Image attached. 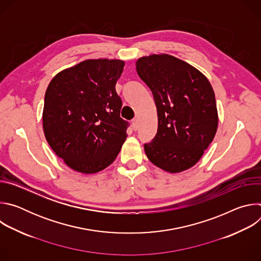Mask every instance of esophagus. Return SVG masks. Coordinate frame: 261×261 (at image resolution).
Returning <instances> with one entry per match:
<instances>
[{
    "label": "esophagus",
    "mask_w": 261,
    "mask_h": 261,
    "mask_svg": "<svg viewBox=\"0 0 261 261\" xmlns=\"http://www.w3.org/2000/svg\"><path fill=\"white\" fill-rule=\"evenodd\" d=\"M132 127L134 130H137L138 128V122H137V119H133L132 120Z\"/></svg>",
    "instance_id": "obj_1"
}]
</instances>
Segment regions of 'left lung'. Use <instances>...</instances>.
Instances as JSON below:
<instances>
[{"mask_svg": "<svg viewBox=\"0 0 261 261\" xmlns=\"http://www.w3.org/2000/svg\"><path fill=\"white\" fill-rule=\"evenodd\" d=\"M136 71L152 91L157 107V133L143 144L148 160L172 173L192 167L218 127L210 82L191 65L168 55L138 59Z\"/></svg>", "mask_w": 261, "mask_h": 261, "instance_id": "1", "label": "left lung"}]
</instances>
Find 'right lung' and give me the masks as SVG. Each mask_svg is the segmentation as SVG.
I'll return each mask as SVG.
<instances>
[{
	"label": "right lung",
	"mask_w": 261,
	"mask_h": 261,
	"mask_svg": "<svg viewBox=\"0 0 261 261\" xmlns=\"http://www.w3.org/2000/svg\"><path fill=\"white\" fill-rule=\"evenodd\" d=\"M125 63L87 60L51 80L44 97L43 130L54 152L72 169L95 173L117 158L129 122L120 116L116 84Z\"/></svg>",
	"instance_id": "obj_1"
}]
</instances>
